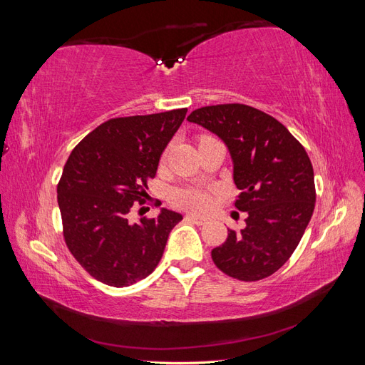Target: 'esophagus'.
Listing matches in <instances>:
<instances>
[{
    "label": "esophagus",
    "instance_id": "1",
    "mask_svg": "<svg viewBox=\"0 0 365 365\" xmlns=\"http://www.w3.org/2000/svg\"><path fill=\"white\" fill-rule=\"evenodd\" d=\"M185 220H189V222H193V224H196V225H204V224H207V217L195 216V215H185Z\"/></svg>",
    "mask_w": 365,
    "mask_h": 365
}]
</instances>
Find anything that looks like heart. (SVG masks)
I'll use <instances>...</instances> for the list:
<instances>
[{
    "instance_id": "obj_1",
    "label": "heart",
    "mask_w": 365,
    "mask_h": 365,
    "mask_svg": "<svg viewBox=\"0 0 365 365\" xmlns=\"http://www.w3.org/2000/svg\"><path fill=\"white\" fill-rule=\"evenodd\" d=\"M172 202L184 210H192V212H204L210 205V196L202 189L197 187H182V189H175L170 195Z\"/></svg>"
}]
</instances>
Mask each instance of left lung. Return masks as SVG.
<instances>
[{
  "label": "left lung",
  "instance_id": "left-lung-1",
  "mask_svg": "<svg viewBox=\"0 0 365 365\" xmlns=\"http://www.w3.org/2000/svg\"><path fill=\"white\" fill-rule=\"evenodd\" d=\"M187 120L217 135L233 163L248 213L245 228L228 230L212 251L216 267L242 282H256L282 268L295 251L315 207L314 169L304 148L280 121L240 103L204 106Z\"/></svg>",
  "mask_w": 365,
  "mask_h": 365
}]
</instances>
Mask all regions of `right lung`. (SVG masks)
I'll list each match as a JSON object with an SVG mask.
<instances>
[{
    "mask_svg": "<svg viewBox=\"0 0 365 365\" xmlns=\"http://www.w3.org/2000/svg\"><path fill=\"white\" fill-rule=\"evenodd\" d=\"M187 109L108 120L77 145L58 184L63 237L86 272L109 286H129L157 268L172 228L182 216L161 208L130 224L148 180Z\"/></svg>",
    "mask_w": 365,
    "mask_h": 365,
    "instance_id": "add662e5",
    "label": "right lung"
}]
</instances>
